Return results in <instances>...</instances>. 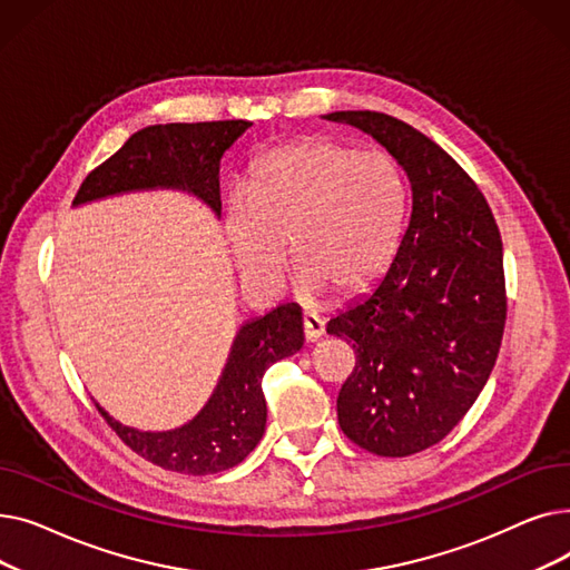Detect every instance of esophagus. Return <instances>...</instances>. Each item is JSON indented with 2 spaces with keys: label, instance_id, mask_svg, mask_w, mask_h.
<instances>
[{
  "label": "esophagus",
  "instance_id": "esophagus-1",
  "mask_svg": "<svg viewBox=\"0 0 570 570\" xmlns=\"http://www.w3.org/2000/svg\"><path fill=\"white\" fill-rule=\"evenodd\" d=\"M303 333H305L307 342H316L318 337H323V333H325L323 318L316 314H305L303 316Z\"/></svg>",
  "mask_w": 570,
  "mask_h": 570
}]
</instances>
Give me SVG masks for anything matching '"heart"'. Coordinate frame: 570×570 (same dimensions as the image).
<instances>
[{"instance_id":"1","label":"heart","mask_w":570,"mask_h":570,"mask_svg":"<svg viewBox=\"0 0 570 570\" xmlns=\"http://www.w3.org/2000/svg\"><path fill=\"white\" fill-rule=\"evenodd\" d=\"M406 205L391 155L309 138L256 161L245 191L226 200L224 237L235 273L256 291L282 288L291 247L307 295H355L395 261Z\"/></svg>"}]
</instances>
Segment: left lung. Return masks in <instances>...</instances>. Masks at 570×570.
<instances>
[{
  "instance_id": "obj_1",
  "label": "left lung",
  "mask_w": 570,
  "mask_h": 570,
  "mask_svg": "<svg viewBox=\"0 0 570 570\" xmlns=\"http://www.w3.org/2000/svg\"><path fill=\"white\" fill-rule=\"evenodd\" d=\"M331 122L379 140L411 183V219L381 284L327 321L355 348L337 397L342 432L381 458L439 443L485 387L505 325L503 247L464 168L425 134L374 110Z\"/></svg>"
}]
</instances>
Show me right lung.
Returning <instances> with one entry per match:
<instances>
[{"mask_svg":"<svg viewBox=\"0 0 570 570\" xmlns=\"http://www.w3.org/2000/svg\"><path fill=\"white\" fill-rule=\"evenodd\" d=\"M249 127L247 119L145 127L85 177L73 205L127 191L183 189L219 217V161ZM303 342V312L295 303L239 325L217 387L183 428L142 432L117 423L101 406L99 411L115 434L147 462L189 475L226 471L243 462L265 432V370L301 351Z\"/></svg>","mask_w":570,"mask_h":570,"instance_id":"obj_1","label":"right lung"}]
</instances>
